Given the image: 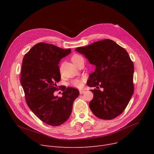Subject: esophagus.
Segmentation results:
<instances>
[{
	"instance_id": "34e87169",
	"label": "esophagus",
	"mask_w": 154,
	"mask_h": 154,
	"mask_svg": "<svg viewBox=\"0 0 154 154\" xmlns=\"http://www.w3.org/2000/svg\"><path fill=\"white\" fill-rule=\"evenodd\" d=\"M84 92H85V90H84V89H81V90H80V91H79V92H80V94H84Z\"/></svg>"
}]
</instances>
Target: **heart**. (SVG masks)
<instances>
[{
	"label": "heart",
	"mask_w": 154,
	"mask_h": 154,
	"mask_svg": "<svg viewBox=\"0 0 154 154\" xmlns=\"http://www.w3.org/2000/svg\"><path fill=\"white\" fill-rule=\"evenodd\" d=\"M81 58H82V57L80 55H79L78 54H75L72 57L71 59H72V62L75 64L80 59H81ZM72 85H74V87H80L82 85V80H80L79 79H75L72 82Z\"/></svg>",
	"instance_id": "b5f03b06"
}]
</instances>
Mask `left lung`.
<instances>
[{"label": "left lung", "instance_id": "obj_1", "mask_svg": "<svg viewBox=\"0 0 154 154\" xmlns=\"http://www.w3.org/2000/svg\"><path fill=\"white\" fill-rule=\"evenodd\" d=\"M75 51L85 55L95 66L87 82L88 87L97 88L91 91L94 94L89 103L91 111L103 120L117 117L127 106L134 89V67L127 52L110 39L77 47Z\"/></svg>", "mask_w": 154, "mask_h": 154}]
</instances>
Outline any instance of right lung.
Wrapping results in <instances>:
<instances>
[{"mask_svg":"<svg viewBox=\"0 0 154 154\" xmlns=\"http://www.w3.org/2000/svg\"><path fill=\"white\" fill-rule=\"evenodd\" d=\"M70 52V48L40 42L23 57L20 83L26 102L34 114L49 125L59 126L66 122L79 95L76 88L66 87L61 97L54 95L61 77L58 64Z\"/></svg>","mask_w":154,"mask_h":154,"instance_id":"add662e5","label":"right lung"}]
</instances>
